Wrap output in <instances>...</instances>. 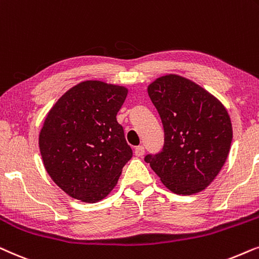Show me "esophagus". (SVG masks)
Masks as SVG:
<instances>
[{
	"mask_svg": "<svg viewBox=\"0 0 259 259\" xmlns=\"http://www.w3.org/2000/svg\"><path fill=\"white\" fill-rule=\"evenodd\" d=\"M134 153H135V155H136L137 157H142L143 154H144V148L142 146L136 147L135 149H134Z\"/></svg>",
	"mask_w": 259,
	"mask_h": 259,
	"instance_id": "1",
	"label": "esophagus"
}]
</instances>
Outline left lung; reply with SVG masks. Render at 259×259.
<instances>
[{
    "instance_id": "left-lung-1",
    "label": "left lung",
    "mask_w": 259,
    "mask_h": 259,
    "mask_svg": "<svg viewBox=\"0 0 259 259\" xmlns=\"http://www.w3.org/2000/svg\"><path fill=\"white\" fill-rule=\"evenodd\" d=\"M147 91L163 124L164 146L144 160L175 194L204 191L230 153L233 134L226 108L207 90L179 74L155 79Z\"/></svg>"
}]
</instances>
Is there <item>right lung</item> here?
Here are the masks:
<instances>
[{
	"instance_id": "right-lung-1",
	"label": "right lung",
	"mask_w": 259,
	"mask_h": 259,
	"mask_svg": "<svg viewBox=\"0 0 259 259\" xmlns=\"http://www.w3.org/2000/svg\"><path fill=\"white\" fill-rule=\"evenodd\" d=\"M126 96L125 86L85 80L65 92L48 111L39 135L41 157L54 184L71 198L101 201L132 158L116 118Z\"/></svg>"
}]
</instances>
